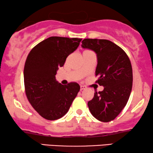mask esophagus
Segmentation results:
<instances>
[{
	"label": "esophagus",
	"mask_w": 153,
	"mask_h": 153,
	"mask_svg": "<svg viewBox=\"0 0 153 153\" xmlns=\"http://www.w3.org/2000/svg\"><path fill=\"white\" fill-rule=\"evenodd\" d=\"M85 86H83V85H81L80 86V91H83V90H85Z\"/></svg>",
	"instance_id": "obj_1"
}]
</instances>
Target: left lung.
Masks as SVG:
<instances>
[{
	"label": "left lung",
	"mask_w": 153,
	"mask_h": 153,
	"mask_svg": "<svg viewBox=\"0 0 153 153\" xmlns=\"http://www.w3.org/2000/svg\"><path fill=\"white\" fill-rule=\"evenodd\" d=\"M97 55L96 81L104 90L88 102L91 114L101 122L114 120L127 103L132 88L131 65L126 53L107 39H84L81 45Z\"/></svg>",
	"instance_id": "obj_1"
}]
</instances>
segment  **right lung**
<instances>
[{
    "label": "right lung",
    "instance_id": "obj_1",
    "mask_svg": "<svg viewBox=\"0 0 153 153\" xmlns=\"http://www.w3.org/2000/svg\"><path fill=\"white\" fill-rule=\"evenodd\" d=\"M81 39L50 37L33 48L26 58L24 77L27 98L47 120H55L64 116L80 90L77 83H58L56 74L67 57L78 48Z\"/></svg>",
    "mask_w": 153,
    "mask_h": 153
}]
</instances>
